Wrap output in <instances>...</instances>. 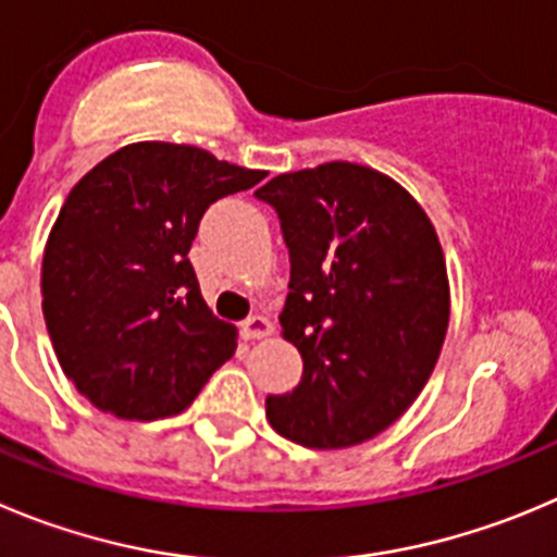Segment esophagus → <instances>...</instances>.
<instances>
[{"instance_id": "34e87169", "label": "esophagus", "mask_w": 557, "mask_h": 557, "mask_svg": "<svg viewBox=\"0 0 557 557\" xmlns=\"http://www.w3.org/2000/svg\"><path fill=\"white\" fill-rule=\"evenodd\" d=\"M238 332H242L244 341H258V337L272 335L274 326H272V321L263 319V315H249L247 321H242Z\"/></svg>"}]
</instances>
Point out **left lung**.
<instances>
[{"label":"left lung","mask_w":557,"mask_h":557,"mask_svg":"<svg viewBox=\"0 0 557 557\" xmlns=\"http://www.w3.org/2000/svg\"><path fill=\"white\" fill-rule=\"evenodd\" d=\"M290 258L283 337L302 382L267 398L277 434L305 448L366 443L429 382L450 319L445 255L412 195L351 161L285 173L255 191Z\"/></svg>","instance_id":"obj_1"}]
</instances>
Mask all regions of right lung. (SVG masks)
I'll return each instance as SVG.
<instances>
[{
	"label": "right lung",
	"instance_id": "add662e5",
	"mask_svg": "<svg viewBox=\"0 0 557 557\" xmlns=\"http://www.w3.org/2000/svg\"><path fill=\"white\" fill-rule=\"evenodd\" d=\"M263 178L195 145L134 143L71 189L40 290L57 360L92 407L170 418L231 360L236 326L202 302L189 247L211 202Z\"/></svg>",
	"mask_w": 557,
	"mask_h": 557
}]
</instances>
